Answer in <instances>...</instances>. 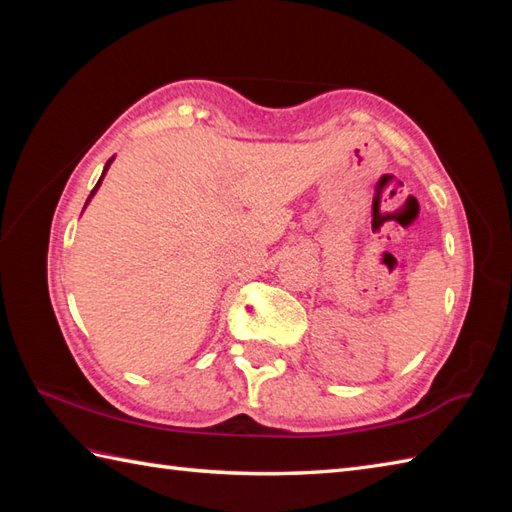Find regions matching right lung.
Listing matches in <instances>:
<instances>
[{"mask_svg":"<svg viewBox=\"0 0 512 512\" xmlns=\"http://www.w3.org/2000/svg\"><path fill=\"white\" fill-rule=\"evenodd\" d=\"M112 162H114V156H112L110 160H107V162H105V167H103V173H101V178H99V182H96V187L92 189V193H90V198H88V202H85V206H88V204H90V200L94 198V193H96V191H99V187H101V182H103V178H105V173H107V169H110V165H112ZM85 206H83V209H85Z\"/></svg>","mask_w":512,"mask_h":512,"instance_id":"obj_1","label":"right lung"}]
</instances>
